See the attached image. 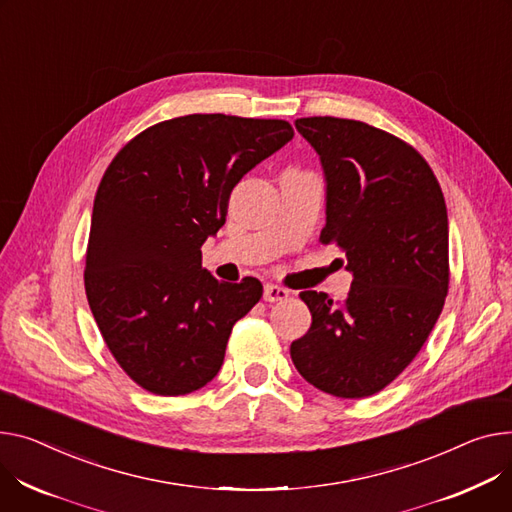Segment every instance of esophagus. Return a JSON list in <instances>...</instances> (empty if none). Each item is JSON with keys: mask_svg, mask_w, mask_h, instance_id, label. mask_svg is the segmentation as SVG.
<instances>
[{"mask_svg": "<svg viewBox=\"0 0 512 512\" xmlns=\"http://www.w3.org/2000/svg\"><path fill=\"white\" fill-rule=\"evenodd\" d=\"M290 296V292L282 286H276V284H265L263 288V300L265 302H280V300H286Z\"/></svg>", "mask_w": 512, "mask_h": 512, "instance_id": "1", "label": "esophagus"}]
</instances>
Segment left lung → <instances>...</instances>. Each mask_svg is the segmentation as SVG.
Listing matches in <instances>:
<instances>
[{"label": "left lung", "mask_w": 512, "mask_h": 512, "mask_svg": "<svg viewBox=\"0 0 512 512\" xmlns=\"http://www.w3.org/2000/svg\"><path fill=\"white\" fill-rule=\"evenodd\" d=\"M323 164L327 222L319 241L346 253L348 298H300L311 329L290 346L306 383L344 399L383 391L428 339L449 292V218L422 154L354 119L302 117Z\"/></svg>", "instance_id": "left-lung-1"}]
</instances>
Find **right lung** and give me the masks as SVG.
<instances>
[{
  "mask_svg": "<svg viewBox=\"0 0 512 512\" xmlns=\"http://www.w3.org/2000/svg\"><path fill=\"white\" fill-rule=\"evenodd\" d=\"M292 135L282 119L185 115L135 135L102 175L84 286L107 348L142 389L177 397L218 374L263 286L216 280L201 245L224 226L234 185Z\"/></svg>",
  "mask_w": 512,
  "mask_h": 512,
  "instance_id": "right-lung-1",
  "label": "right lung"
}]
</instances>
